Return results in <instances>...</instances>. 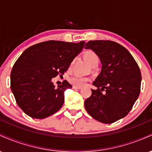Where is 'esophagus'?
I'll list each match as a JSON object with an SVG mask.
<instances>
[{
  "instance_id": "34e87169",
  "label": "esophagus",
  "mask_w": 152,
  "mask_h": 152,
  "mask_svg": "<svg viewBox=\"0 0 152 152\" xmlns=\"http://www.w3.org/2000/svg\"><path fill=\"white\" fill-rule=\"evenodd\" d=\"M81 88H82L81 86H73V88H74V89H81Z\"/></svg>"
}]
</instances>
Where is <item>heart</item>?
<instances>
[{
    "instance_id": "obj_1",
    "label": "heart",
    "mask_w": 152,
    "mask_h": 152,
    "mask_svg": "<svg viewBox=\"0 0 152 152\" xmlns=\"http://www.w3.org/2000/svg\"><path fill=\"white\" fill-rule=\"evenodd\" d=\"M83 58L85 60L87 64L89 65L91 67H94V66H97L99 63V56L97 55L96 53L92 50H87L86 51L83 52ZM88 81V78L86 77H83V76H71L69 78V81L71 83L77 86H81L84 85L86 82Z\"/></svg>"
}]
</instances>
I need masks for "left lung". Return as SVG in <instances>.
<instances>
[{
    "label": "left lung",
    "instance_id": "1",
    "mask_svg": "<svg viewBox=\"0 0 152 152\" xmlns=\"http://www.w3.org/2000/svg\"><path fill=\"white\" fill-rule=\"evenodd\" d=\"M86 49L96 53L102 71L93 85L91 96L84 102L91 116L104 124H111L125 117L140 93L142 75L139 66L129 50L111 41H89ZM106 91L103 93L102 91Z\"/></svg>",
    "mask_w": 152,
    "mask_h": 152
}]
</instances>
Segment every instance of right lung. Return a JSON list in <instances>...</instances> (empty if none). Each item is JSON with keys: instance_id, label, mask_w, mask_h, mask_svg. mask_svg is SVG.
Listing matches in <instances>:
<instances>
[{"instance_id": "right-lung-1", "label": "right lung", "mask_w": 152, "mask_h": 152, "mask_svg": "<svg viewBox=\"0 0 152 152\" xmlns=\"http://www.w3.org/2000/svg\"><path fill=\"white\" fill-rule=\"evenodd\" d=\"M84 43L48 41L23 52L10 73V88L26 114L42 119L62 107L64 92L72 86L64 81L56 88L51 80L58 74L64 75Z\"/></svg>"}]
</instances>
